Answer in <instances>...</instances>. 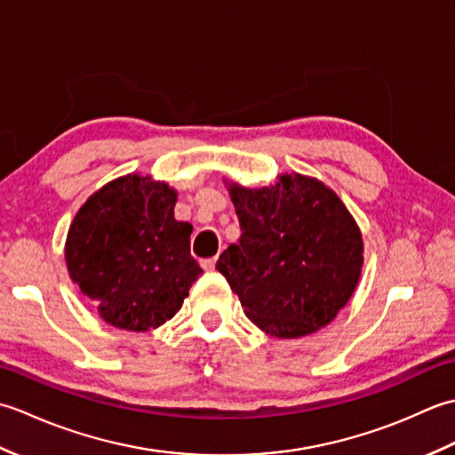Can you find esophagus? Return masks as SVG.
I'll return each instance as SVG.
<instances>
[{
  "label": "esophagus",
  "mask_w": 455,
  "mask_h": 455,
  "mask_svg": "<svg viewBox=\"0 0 455 455\" xmlns=\"http://www.w3.org/2000/svg\"><path fill=\"white\" fill-rule=\"evenodd\" d=\"M217 266V256L215 258H209V259H203V267L207 269V272H211V269H215Z\"/></svg>",
  "instance_id": "obj_1"
}]
</instances>
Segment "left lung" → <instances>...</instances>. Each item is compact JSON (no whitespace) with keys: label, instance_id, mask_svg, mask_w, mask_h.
Instances as JSON below:
<instances>
[{"label":"left lung","instance_id":"obj_1","mask_svg":"<svg viewBox=\"0 0 455 455\" xmlns=\"http://www.w3.org/2000/svg\"><path fill=\"white\" fill-rule=\"evenodd\" d=\"M227 188L243 235L219 256L217 269L246 316L275 338H301L331 324L363 266L360 227L342 199L295 172L274 186L230 181Z\"/></svg>","mask_w":455,"mask_h":455}]
</instances>
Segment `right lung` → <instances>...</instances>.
Listing matches in <instances>:
<instances>
[{
  "label": "right lung",
  "instance_id": "add662e5",
  "mask_svg": "<svg viewBox=\"0 0 455 455\" xmlns=\"http://www.w3.org/2000/svg\"><path fill=\"white\" fill-rule=\"evenodd\" d=\"M178 191L127 173L76 212L64 258L72 282L105 323L147 332L176 315L203 269L189 252V222L176 220Z\"/></svg>",
  "mask_w": 455,
  "mask_h": 455
}]
</instances>
